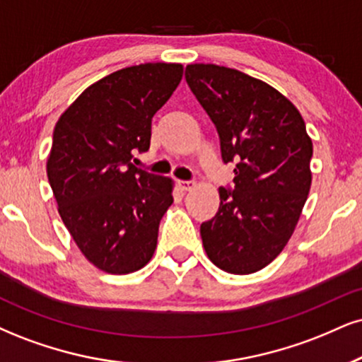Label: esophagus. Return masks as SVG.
Returning <instances> with one entry per match:
<instances>
[{
    "mask_svg": "<svg viewBox=\"0 0 362 362\" xmlns=\"http://www.w3.org/2000/svg\"><path fill=\"white\" fill-rule=\"evenodd\" d=\"M177 186H180L182 191H191L196 186V182L194 181H182V180H180V181H177Z\"/></svg>",
    "mask_w": 362,
    "mask_h": 362,
    "instance_id": "34e87169",
    "label": "esophagus"
}]
</instances>
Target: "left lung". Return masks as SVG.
I'll use <instances>...</instances> for the list:
<instances>
[{
    "label": "left lung",
    "instance_id": "1",
    "mask_svg": "<svg viewBox=\"0 0 362 362\" xmlns=\"http://www.w3.org/2000/svg\"><path fill=\"white\" fill-rule=\"evenodd\" d=\"M186 82L215 124L233 189L202 223L203 247L218 269L245 275L282 252L310 189L312 141L302 115L262 80L213 64L186 66Z\"/></svg>",
    "mask_w": 362,
    "mask_h": 362
}]
</instances>
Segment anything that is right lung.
<instances>
[{"mask_svg": "<svg viewBox=\"0 0 362 362\" xmlns=\"http://www.w3.org/2000/svg\"><path fill=\"white\" fill-rule=\"evenodd\" d=\"M182 78L180 64H141L86 88L58 119L48 181L80 252L107 274H131L154 255L173 181L132 164L151 122Z\"/></svg>", "mask_w": 362, "mask_h": 362, "instance_id": "right-lung-1", "label": "right lung"}]
</instances>
